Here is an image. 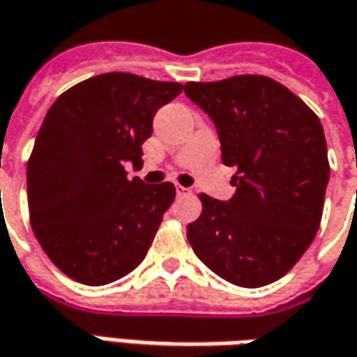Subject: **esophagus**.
I'll use <instances>...</instances> for the list:
<instances>
[{
	"label": "esophagus",
	"instance_id": "esophagus-1",
	"mask_svg": "<svg viewBox=\"0 0 357 357\" xmlns=\"http://www.w3.org/2000/svg\"><path fill=\"white\" fill-rule=\"evenodd\" d=\"M176 191H178L179 197H183V195H190V193H191V191L188 190V188H183V185H179V183H178V185H176Z\"/></svg>",
	"mask_w": 357,
	"mask_h": 357
}]
</instances>
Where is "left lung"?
I'll use <instances>...</instances> for the list:
<instances>
[{"instance_id": "obj_1", "label": "left lung", "mask_w": 357, "mask_h": 357, "mask_svg": "<svg viewBox=\"0 0 357 357\" xmlns=\"http://www.w3.org/2000/svg\"><path fill=\"white\" fill-rule=\"evenodd\" d=\"M185 94L213 120L223 164L237 167L229 202L199 193L191 249L231 284H271L320 227L330 178L324 128L296 94L263 75L188 82Z\"/></svg>"}]
</instances>
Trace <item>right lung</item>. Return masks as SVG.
<instances>
[{"label":"right lung","instance_id":"right-lung-1","mask_svg":"<svg viewBox=\"0 0 357 357\" xmlns=\"http://www.w3.org/2000/svg\"><path fill=\"white\" fill-rule=\"evenodd\" d=\"M181 91L179 82L105 73L49 108L27 162V203L39 245L68 278L100 287L144 261L176 188L128 179L124 164L142 166L154 114Z\"/></svg>","mask_w":357,"mask_h":357}]
</instances>
